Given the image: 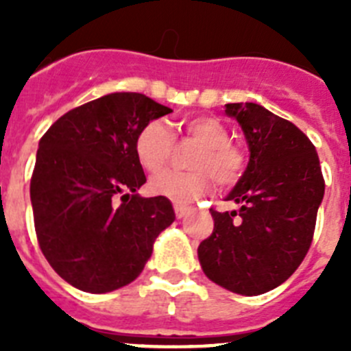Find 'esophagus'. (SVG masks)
<instances>
[{
    "instance_id": "1",
    "label": "esophagus",
    "mask_w": 351,
    "mask_h": 351,
    "mask_svg": "<svg viewBox=\"0 0 351 351\" xmlns=\"http://www.w3.org/2000/svg\"><path fill=\"white\" fill-rule=\"evenodd\" d=\"M173 210H176V216L181 219V218H184L186 213H188L190 209H188V207H184V206H173Z\"/></svg>"
}]
</instances>
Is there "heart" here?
Instances as JSON below:
<instances>
[{"label": "heart", "instance_id": "obj_1", "mask_svg": "<svg viewBox=\"0 0 351 351\" xmlns=\"http://www.w3.org/2000/svg\"><path fill=\"white\" fill-rule=\"evenodd\" d=\"M181 130L200 145L190 161L195 172L160 173L149 182L151 193L176 204H191L210 190V178L219 186H232L241 179L246 167L244 153L230 142V133L221 121L210 116H190L181 121ZM173 151V135L163 121H151L135 142L141 165L156 173L169 163Z\"/></svg>", "mask_w": 351, "mask_h": 351}]
</instances>
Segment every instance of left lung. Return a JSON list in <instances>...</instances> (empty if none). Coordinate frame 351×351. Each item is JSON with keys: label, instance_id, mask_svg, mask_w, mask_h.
Returning a JSON list of instances; mask_svg holds the SVG:
<instances>
[{"label": "left lung", "instance_id": "left-lung-1", "mask_svg": "<svg viewBox=\"0 0 351 351\" xmlns=\"http://www.w3.org/2000/svg\"><path fill=\"white\" fill-rule=\"evenodd\" d=\"M243 128L250 161L226 200L210 209L214 230L198 246L204 274L219 287L260 295L290 278L308 253L325 182L315 145L293 123L258 104H226Z\"/></svg>", "mask_w": 351, "mask_h": 351}]
</instances>
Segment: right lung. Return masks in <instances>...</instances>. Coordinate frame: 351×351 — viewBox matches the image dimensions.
<instances>
[{"label":"right lung","instance_id":"1","mask_svg":"<svg viewBox=\"0 0 351 351\" xmlns=\"http://www.w3.org/2000/svg\"><path fill=\"white\" fill-rule=\"evenodd\" d=\"M170 112L141 93H110L71 108L40 138L29 186L36 237L71 287L107 293L137 280L176 219L169 198L137 193L138 133Z\"/></svg>","mask_w":351,"mask_h":351}]
</instances>
